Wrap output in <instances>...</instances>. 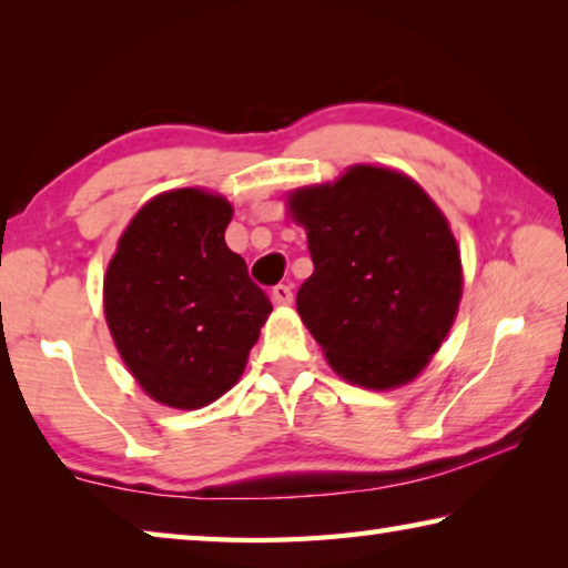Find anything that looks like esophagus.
<instances>
[{
	"instance_id": "34e87169",
	"label": "esophagus",
	"mask_w": 568,
	"mask_h": 568,
	"mask_svg": "<svg viewBox=\"0 0 568 568\" xmlns=\"http://www.w3.org/2000/svg\"><path fill=\"white\" fill-rule=\"evenodd\" d=\"M273 297H275L277 305H291V301H293V287L285 285V283L275 285V287H273Z\"/></svg>"
}]
</instances>
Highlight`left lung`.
<instances>
[{"label":"left lung","mask_w":568,"mask_h":568,"mask_svg":"<svg viewBox=\"0 0 568 568\" xmlns=\"http://www.w3.org/2000/svg\"><path fill=\"white\" fill-rule=\"evenodd\" d=\"M287 210L313 257L297 313L333 371L376 390L416 378L464 291L456 237L434 200L403 172L353 165L291 192Z\"/></svg>","instance_id":"obj_1"}]
</instances>
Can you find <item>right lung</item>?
Listing matches in <instances>:
<instances>
[{
  "label": "right lung",
  "mask_w": 568,
  "mask_h": 568,
  "mask_svg": "<svg viewBox=\"0 0 568 568\" xmlns=\"http://www.w3.org/2000/svg\"><path fill=\"white\" fill-rule=\"evenodd\" d=\"M223 195L182 187L152 197L104 275V318L134 381L170 408H203L243 376L273 305L225 245Z\"/></svg>",
  "instance_id": "obj_1"
}]
</instances>
